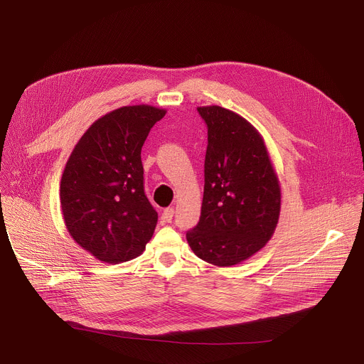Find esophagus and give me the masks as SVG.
I'll return each instance as SVG.
<instances>
[{
  "label": "esophagus",
  "instance_id": "34e87169",
  "mask_svg": "<svg viewBox=\"0 0 364 364\" xmlns=\"http://www.w3.org/2000/svg\"><path fill=\"white\" fill-rule=\"evenodd\" d=\"M173 218H174V209H173V207H167V209L161 215V220L170 223L173 220Z\"/></svg>",
  "mask_w": 364,
  "mask_h": 364
}]
</instances>
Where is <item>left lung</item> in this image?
<instances>
[{
  "instance_id": "8db88e82",
  "label": "left lung",
  "mask_w": 364,
  "mask_h": 364,
  "mask_svg": "<svg viewBox=\"0 0 364 364\" xmlns=\"http://www.w3.org/2000/svg\"><path fill=\"white\" fill-rule=\"evenodd\" d=\"M207 125L204 193L191 250L216 267L237 265L261 250L279 219L281 187L255 127L222 107H200Z\"/></svg>"
}]
</instances>
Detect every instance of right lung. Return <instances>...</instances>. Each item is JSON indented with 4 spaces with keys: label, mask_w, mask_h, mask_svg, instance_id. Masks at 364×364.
I'll return each mask as SVG.
<instances>
[{
    "label": "right lung",
    "mask_w": 364,
    "mask_h": 364,
    "mask_svg": "<svg viewBox=\"0 0 364 364\" xmlns=\"http://www.w3.org/2000/svg\"><path fill=\"white\" fill-rule=\"evenodd\" d=\"M166 109L122 107L95 121L66 163L60 204L75 242L102 262L142 253L159 215L144 191L141 148Z\"/></svg>",
    "instance_id": "1"
}]
</instances>
